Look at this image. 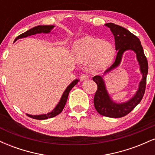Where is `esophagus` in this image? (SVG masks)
Here are the masks:
<instances>
[{
	"instance_id": "34e87169",
	"label": "esophagus",
	"mask_w": 155,
	"mask_h": 155,
	"mask_svg": "<svg viewBox=\"0 0 155 155\" xmlns=\"http://www.w3.org/2000/svg\"><path fill=\"white\" fill-rule=\"evenodd\" d=\"M88 79V75H87L86 74H81V76H80V80L81 81H84V80H87Z\"/></svg>"
}]
</instances>
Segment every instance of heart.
<instances>
[{"instance_id":"1","label":"heart","mask_w":155,"mask_h":155,"mask_svg":"<svg viewBox=\"0 0 155 155\" xmlns=\"http://www.w3.org/2000/svg\"><path fill=\"white\" fill-rule=\"evenodd\" d=\"M73 53L78 61L84 63L92 60V68H102L111 61L114 49L111 43L86 37L75 42Z\"/></svg>"}]
</instances>
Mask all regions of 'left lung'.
<instances>
[{"label": "left lung", "instance_id": "8db88e82", "mask_svg": "<svg viewBox=\"0 0 155 155\" xmlns=\"http://www.w3.org/2000/svg\"><path fill=\"white\" fill-rule=\"evenodd\" d=\"M105 25L110 28L115 39V48L117 54L114 62L104 74L111 71L120 65L123 53L127 50H133L136 54L137 60L140 65L142 79L134 96L127 102L117 104L112 101L106 90L103 76H95L92 79L97 84V89L94 97V106L96 111L103 116L111 118H120L128 114L140 102L144 95L147 76L148 74V62L143 52V47L137 36L123 27L114 23H106Z\"/></svg>", "mask_w": 155, "mask_h": 155}]
</instances>
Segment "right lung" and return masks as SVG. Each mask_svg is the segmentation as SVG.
Masks as SVG:
<instances>
[{"instance_id": "right-lung-1", "label": "right lung", "mask_w": 155, "mask_h": 155, "mask_svg": "<svg viewBox=\"0 0 155 155\" xmlns=\"http://www.w3.org/2000/svg\"><path fill=\"white\" fill-rule=\"evenodd\" d=\"M54 25H38L36 27H34V28H31V29L28 30V31L25 32V33H22L21 35H18V36L16 38L15 41H17V39L19 38H25V37L30 36V35L37 34V33H49L51 30L54 28ZM78 81H79V80L75 79L68 86V87L65 89V90L64 91L63 95H62L61 97V99H60L58 104L57 105L56 107H55L51 112L47 114L41 115H31L28 114H26L29 117H31V118L35 119V120H47L48 118H52V117L58 115L59 114L61 113L62 111L63 110L64 107H65L68 97L69 92L71 90V89L78 83Z\"/></svg>"}]
</instances>
